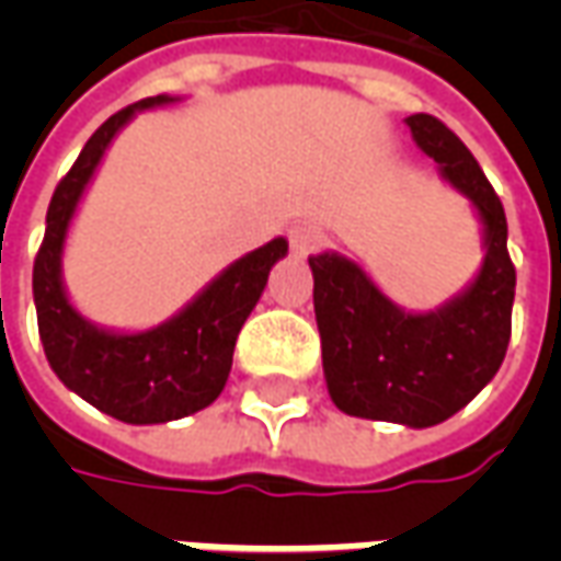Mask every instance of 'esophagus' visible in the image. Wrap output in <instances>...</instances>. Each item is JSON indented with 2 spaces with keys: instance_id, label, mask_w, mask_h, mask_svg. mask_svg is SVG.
<instances>
[{
  "instance_id": "obj_1",
  "label": "esophagus",
  "mask_w": 561,
  "mask_h": 561,
  "mask_svg": "<svg viewBox=\"0 0 561 561\" xmlns=\"http://www.w3.org/2000/svg\"><path fill=\"white\" fill-rule=\"evenodd\" d=\"M288 240H291L294 255L309 257L324 243V231L318 225H294L291 231H288Z\"/></svg>"
}]
</instances>
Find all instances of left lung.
<instances>
[{"label": "left lung", "mask_w": 561, "mask_h": 561, "mask_svg": "<svg viewBox=\"0 0 561 561\" xmlns=\"http://www.w3.org/2000/svg\"><path fill=\"white\" fill-rule=\"evenodd\" d=\"M405 126L481 221L483 261L474 279L430 312H412L340 252L312 255L309 267L333 405L352 417L426 430L466 409L499 373L517 273L507 255L502 201L466 144L430 114L405 116Z\"/></svg>", "instance_id": "8db88e82"}]
</instances>
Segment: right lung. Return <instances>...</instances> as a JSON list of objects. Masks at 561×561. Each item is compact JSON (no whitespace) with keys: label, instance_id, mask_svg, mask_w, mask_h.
Returning <instances> with one entry per match:
<instances>
[{"label":"right lung","instance_id":"obj_1","mask_svg":"<svg viewBox=\"0 0 561 561\" xmlns=\"http://www.w3.org/2000/svg\"><path fill=\"white\" fill-rule=\"evenodd\" d=\"M176 102L180 95H156L123 107L87 140L50 197L44 243L32 270L38 333L56 378L99 412L135 426L180 421L216 402L231 376L237 333L261 300L270 270L288 255V240L273 237L213 276L180 312L147 330L102 328L71 304L62 255L99 164L140 111Z\"/></svg>","mask_w":561,"mask_h":561}]
</instances>
